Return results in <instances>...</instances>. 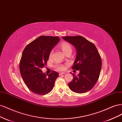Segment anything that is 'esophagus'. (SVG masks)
Segmentation results:
<instances>
[{
	"label": "esophagus",
	"mask_w": 122,
	"mask_h": 122,
	"mask_svg": "<svg viewBox=\"0 0 122 122\" xmlns=\"http://www.w3.org/2000/svg\"><path fill=\"white\" fill-rule=\"evenodd\" d=\"M65 74V73H64V72H61V73H59V75L61 76V75Z\"/></svg>",
	"instance_id": "1"
}]
</instances>
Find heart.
Returning <instances> with one entry per match:
<instances>
[{
	"label": "heart",
	"mask_w": 122,
	"mask_h": 122,
	"mask_svg": "<svg viewBox=\"0 0 122 122\" xmlns=\"http://www.w3.org/2000/svg\"><path fill=\"white\" fill-rule=\"evenodd\" d=\"M61 49L63 51V52L65 53V54H67L69 52H72V48L70 44L67 42H63L61 44ZM53 53V50H51L49 54V56L51 57L52 56ZM56 67L58 70H63L65 69V67L62 65L57 64L56 65Z\"/></svg>",
	"instance_id": "1"
}]
</instances>
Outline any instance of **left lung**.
Masks as SVG:
<instances>
[{
    "label": "left lung",
    "mask_w": 122,
    "mask_h": 122,
    "mask_svg": "<svg viewBox=\"0 0 122 122\" xmlns=\"http://www.w3.org/2000/svg\"><path fill=\"white\" fill-rule=\"evenodd\" d=\"M76 48L77 54L72 69L79 70L68 84L70 90L82 94L90 91L96 83L100 74L102 61L98 51L93 43L83 36H70L62 38Z\"/></svg>",
    "instance_id": "obj_1"
}]
</instances>
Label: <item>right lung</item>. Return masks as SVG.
<instances>
[{
	"mask_svg": "<svg viewBox=\"0 0 122 122\" xmlns=\"http://www.w3.org/2000/svg\"><path fill=\"white\" fill-rule=\"evenodd\" d=\"M60 40L58 36H40L24 49L20 61V72L24 82L32 93L44 95L52 90L58 73L53 71L48 75L41 69L47 65L51 51Z\"/></svg>",
	"mask_w": 122,
	"mask_h": 122,
	"instance_id": "add662e5",
	"label": "right lung"
}]
</instances>
